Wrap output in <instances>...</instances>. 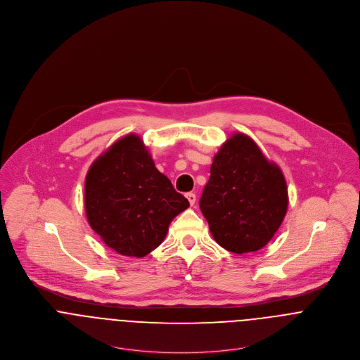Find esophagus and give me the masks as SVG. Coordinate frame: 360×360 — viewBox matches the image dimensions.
<instances>
[{
  "instance_id": "34e87169",
  "label": "esophagus",
  "mask_w": 360,
  "mask_h": 360,
  "mask_svg": "<svg viewBox=\"0 0 360 360\" xmlns=\"http://www.w3.org/2000/svg\"><path fill=\"white\" fill-rule=\"evenodd\" d=\"M187 200H188V202H190V205L194 206L195 205V201H197V197H195V194L194 193H187Z\"/></svg>"
}]
</instances>
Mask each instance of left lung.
Listing matches in <instances>:
<instances>
[{
	"label": "left lung",
	"mask_w": 360,
	"mask_h": 360,
	"mask_svg": "<svg viewBox=\"0 0 360 360\" xmlns=\"http://www.w3.org/2000/svg\"><path fill=\"white\" fill-rule=\"evenodd\" d=\"M200 207L220 247L255 252L273 238L287 213L284 174L252 139L236 133L213 158Z\"/></svg>",
	"instance_id": "obj_1"
}]
</instances>
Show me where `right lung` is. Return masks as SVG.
<instances>
[{
    "label": "right lung",
    "mask_w": 360,
    "mask_h": 360,
    "mask_svg": "<svg viewBox=\"0 0 360 360\" xmlns=\"http://www.w3.org/2000/svg\"><path fill=\"white\" fill-rule=\"evenodd\" d=\"M84 206L91 229L123 257H143L162 244L170 221L190 204L136 134L112 144L90 166Z\"/></svg>",
    "instance_id": "add662e5"
}]
</instances>
